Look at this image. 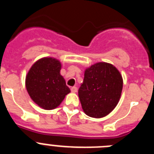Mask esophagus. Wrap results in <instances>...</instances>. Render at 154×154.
Returning <instances> with one entry per match:
<instances>
[{
  "mask_svg": "<svg viewBox=\"0 0 154 154\" xmlns=\"http://www.w3.org/2000/svg\"><path fill=\"white\" fill-rule=\"evenodd\" d=\"M71 91H72V92H77V87L75 86H73L71 88Z\"/></svg>",
  "mask_w": 154,
  "mask_h": 154,
  "instance_id": "obj_1",
  "label": "esophagus"
}]
</instances>
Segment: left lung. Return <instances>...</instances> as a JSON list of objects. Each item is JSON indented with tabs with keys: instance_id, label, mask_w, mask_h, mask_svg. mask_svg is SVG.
Listing matches in <instances>:
<instances>
[{
	"instance_id": "1",
	"label": "left lung",
	"mask_w": 154,
	"mask_h": 154,
	"mask_svg": "<svg viewBox=\"0 0 154 154\" xmlns=\"http://www.w3.org/2000/svg\"><path fill=\"white\" fill-rule=\"evenodd\" d=\"M123 83L120 72L112 64L98 62L87 68L79 89L84 112L93 118L110 113L119 103Z\"/></svg>"
}]
</instances>
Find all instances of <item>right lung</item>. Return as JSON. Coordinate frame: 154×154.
<instances>
[{
  "label": "right lung",
  "mask_w": 154,
  "mask_h": 154,
  "mask_svg": "<svg viewBox=\"0 0 154 154\" xmlns=\"http://www.w3.org/2000/svg\"><path fill=\"white\" fill-rule=\"evenodd\" d=\"M62 64L56 58H42L33 64L25 79L31 99L44 109H54L70 92L61 75Z\"/></svg>",
  "instance_id": "1"
}]
</instances>
